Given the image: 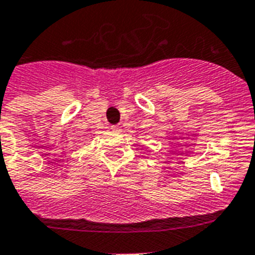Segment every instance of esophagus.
Masks as SVG:
<instances>
[{"label":"esophagus","instance_id":"1","mask_svg":"<svg viewBox=\"0 0 255 255\" xmlns=\"http://www.w3.org/2000/svg\"><path fill=\"white\" fill-rule=\"evenodd\" d=\"M111 129L113 131H118V129H121V127L119 126H111Z\"/></svg>","mask_w":255,"mask_h":255}]
</instances>
